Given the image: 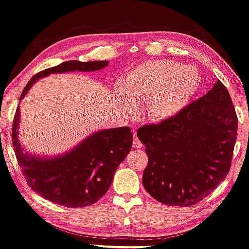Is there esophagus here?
Segmentation results:
<instances>
[{"label":"esophagus","instance_id":"1","mask_svg":"<svg viewBox=\"0 0 249 249\" xmlns=\"http://www.w3.org/2000/svg\"><path fill=\"white\" fill-rule=\"evenodd\" d=\"M132 146H133V148H138V149H140V148L143 147V143H142V142L139 140V138H138L137 136H134V137H133Z\"/></svg>","mask_w":249,"mask_h":249}]
</instances>
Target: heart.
<instances>
[{"label":"heart","mask_w":249,"mask_h":249,"mask_svg":"<svg viewBox=\"0 0 249 249\" xmlns=\"http://www.w3.org/2000/svg\"><path fill=\"white\" fill-rule=\"evenodd\" d=\"M201 76L191 66L170 59L141 63L127 74L120 99L124 110L133 112L138 100H147L149 120L161 122L178 115L199 90Z\"/></svg>","instance_id":"1"}]
</instances>
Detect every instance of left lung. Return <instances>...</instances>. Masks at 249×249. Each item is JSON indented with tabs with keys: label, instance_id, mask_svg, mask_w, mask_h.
I'll return each instance as SVG.
<instances>
[{
	"label": "left lung",
	"instance_id": "8db88e82",
	"mask_svg": "<svg viewBox=\"0 0 249 249\" xmlns=\"http://www.w3.org/2000/svg\"><path fill=\"white\" fill-rule=\"evenodd\" d=\"M237 130L236 110L220 80L178 115L142 126L138 137L148 155L145 190L171 207L199 202L229 173Z\"/></svg>",
	"mask_w": 249,
	"mask_h": 249
}]
</instances>
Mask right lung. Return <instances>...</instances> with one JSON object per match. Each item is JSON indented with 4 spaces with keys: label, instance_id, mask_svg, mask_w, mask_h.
<instances>
[{
    "label": "right lung",
    "instance_id": "right-lung-1",
    "mask_svg": "<svg viewBox=\"0 0 249 249\" xmlns=\"http://www.w3.org/2000/svg\"><path fill=\"white\" fill-rule=\"evenodd\" d=\"M107 60H70L41 71L25 87L20 100L32 85L50 74L93 72L105 68ZM19 106L12 125V144L18 165L30 188L41 197L66 208L94 204L108 191L119 165L132 147L129 127L102 129L91 133L70 151L58 156H38L24 151L18 139Z\"/></svg>",
    "mask_w": 249,
    "mask_h": 249
}]
</instances>
